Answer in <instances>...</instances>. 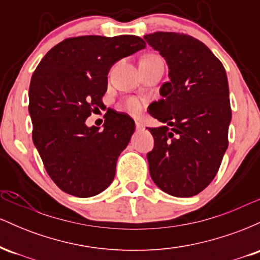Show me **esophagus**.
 <instances>
[{"label":"esophagus","instance_id":"esophagus-1","mask_svg":"<svg viewBox=\"0 0 260 260\" xmlns=\"http://www.w3.org/2000/svg\"><path fill=\"white\" fill-rule=\"evenodd\" d=\"M136 128H137V131H140L144 128V126H143V123L139 120H136Z\"/></svg>","mask_w":260,"mask_h":260}]
</instances>
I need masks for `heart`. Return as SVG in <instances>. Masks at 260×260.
<instances>
[{"instance_id": "b5f03b06", "label": "heart", "mask_w": 260, "mask_h": 260, "mask_svg": "<svg viewBox=\"0 0 260 260\" xmlns=\"http://www.w3.org/2000/svg\"><path fill=\"white\" fill-rule=\"evenodd\" d=\"M156 57H159V56L149 55L144 58H156ZM144 104L145 103L143 99L131 96V98H127L126 100L122 101L120 107H121L122 111L129 113V115H139V113L143 111V109H144Z\"/></svg>"}]
</instances>
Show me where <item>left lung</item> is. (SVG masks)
<instances>
[{
	"instance_id": "left-lung-1",
	"label": "left lung",
	"mask_w": 260,
	"mask_h": 260,
	"mask_svg": "<svg viewBox=\"0 0 260 260\" xmlns=\"http://www.w3.org/2000/svg\"><path fill=\"white\" fill-rule=\"evenodd\" d=\"M165 57L170 82L162 99L149 113L165 126L149 128L154 138L147 154L149 171L157 187L175 197H193L214 180L229 147L231 105L226 71L198 39L183 32L145 35Z\"/></svg>"
}]
</instances>
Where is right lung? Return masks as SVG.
<instances>
[{"label": "right lung", "instance_id": "right-lung-1", "mask_svg": "<svg viewBox=\"0 0 260 260\" xmlns=\"http://www.w3.org/2000/svg\"><path fill=\"white\" fill-rule=\"evenodd\" d=\"M144 47L145 41L136 35L68 38L53 46L32 73V142L51 180L68 194L96 196L115 177L134 121L115 110H107L101 131L86 127L85 120L104 107L111 66Z\"/></svg>", "mask_w": 260, "mask_h": 260}]
</instances>
